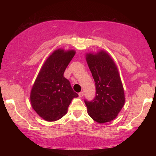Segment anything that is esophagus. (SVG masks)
Segmentation results:
<instances>
[{"label":"esophagus","instance_id":"34e87169","mask_svg":"<svg viewBox=\"0 0 156 156\" xmlns=\"http://www.w3.org/2000/svg\"><path fill=\"white\" fill-rule=\"evenodd\" d=\"M83 95H84V93L83 92H80V93L78 94V96H79V97L80 98H82L83 96Z\"/></svg>","mask_w":156,"mask_h":156}]
</instances>
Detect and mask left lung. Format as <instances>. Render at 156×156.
Instances as JSON below:
<instances>
[{"label":"left lung","mask_w":156,"mask_h":156,"mask_svg":"<svg viewBox=\"0 0 156 156\" xmlns=\"http://www.w3.org/2000/svg\"><path fill=\"white\" fill-rule=\"evenodd\" d=\"M86 60L96 84V95L91 102L84 100L89 116L100 124L117 117L125 102L117 66L104 50L86 54Z\"/></svg>","instance_id":"8db88e82"}]
</instances>
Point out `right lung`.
Segmentation results:
<instances>
[{
  "mask_svg": "<svg viewBox=\"0 0 156 156\" xmlns=\"http://www.w3.org/2000/svg\"><path fill=\"white\" fill-rule=\"evenodd\" d=\"M76 54L73 49H58L47 58L30 93L31 105L40 117L54 122L67 113L69 105L78 95L73 91L64 72Z\"/></svg>",
  "mask_w": 156,
  "mask_h": 156,
  "instance_id": "1",
  "label": "right lung"
}]
</instances>
